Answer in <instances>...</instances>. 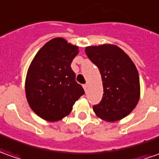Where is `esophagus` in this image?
<instances>
[{
    "instance_id": "esophagus-1",
    "label": "esophagus",
    "mask_w": 159,
    "mask_h": 159,
    "mask_svg": "<svg viewBox=\"0 0 159 159\" xmlns=\"http://www.w3.org/2000/svg\"><path fill=\"white\" fill-rule=\"evenodd\" d=\"M83 87H84V90L86 91V92H87V88H88V87H87V85H86V84L83 85Z\"/></svg>"
}]
</instances>
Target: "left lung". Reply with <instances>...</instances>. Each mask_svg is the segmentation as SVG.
I'll return each mask as SVG.
<instances>
[{"label":"left lung","instance_id":"1","mask_svg":"<svg viewBox=\"0 0 159 159\" xmlns=\"http://www.w3.org/2000/svg\"><path fill=\"white\" fill-rule=\"evenodd\" d=\"M86 53L98 66L103 81L104 93L101 101L93 106L95 114L108 122L126 117L140 96L139 76L134 63L114 45L87 47Z\"/></svg>","mask_w":159,"mask_h":159}]
</instances>
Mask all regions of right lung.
<instances>
[{
    "label": "right lung",
    "instance_id": "right-lung-1",
    "mask_svg": "<svg viewBox=\"0 0 159 159\" xmlns=\"http://www.w3.org/2000/svg\"><path fill=\"white\" fill-rule=\"evenodd\" d=\"M78 53L77 46L63 38H54L40 48L31 62L26 78V96L32 110L43 119H62L85 93L71 68Z\"/></svg>",
    "mask_w": 159,
    "mask_h": 159
}]
</instances>
